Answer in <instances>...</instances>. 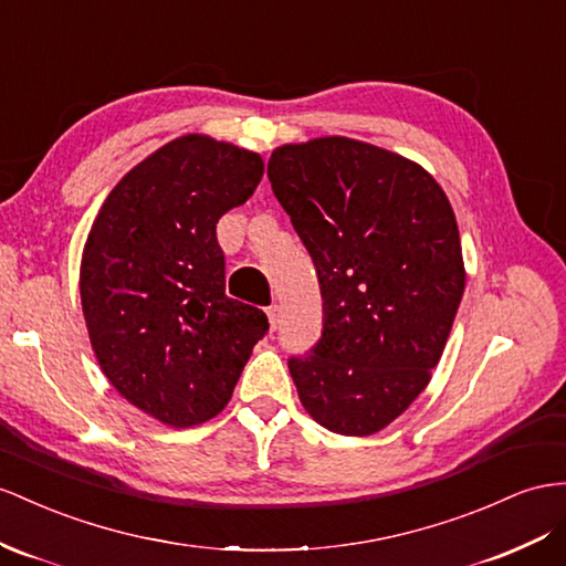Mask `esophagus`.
Instances as JSON below:
<instances>
[{
	"label": "esophagus",
	"mask_w": 566,
	"mask_h": 566,
	"mask_svg": "<svg viewBox=\"0 0 566 566\" xmlns=\"http://www.w3.org/2000/svg\"><path fill=\"white\" fill-rule=\"evenodd\" d=\"M280 317H282V306H277V303H274V306L268 308V321H270V327H272V329H277Z\"/></svg>",
	"instance_id": "34e87169"
}]
</instances>
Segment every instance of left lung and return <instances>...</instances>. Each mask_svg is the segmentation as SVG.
I'll return each mask as SVG.
<instances>
[{"instance_id": "left-lung-1", "label": "left lung", "mask_w": 566, "mask_h": 566, "mask_svg": "<svg viewBox=\"0 0 566 566\" xmlns=\"http://www.w3.org/2000/svg\"><path fill=\"white\" fill-rule=\"evenodd\" d=\"M268 177L315 265L323 332L289 358L323 428L373 434L430 382L463 294L452 206L407 157L332 136L272 153Z\"/></svg>"}]
</instances>
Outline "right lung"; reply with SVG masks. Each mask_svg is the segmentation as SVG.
Masks as SVG:
<instances>
[{
	"label": "right lung",
	"instance_id": "add662e5",
	"mask_svg": "<svg viewBox=\"0 0 566 566\" xmlns=\"http://www.w3.org/2000/svg\"><path fill=\"white\" fill-rule=\"evenodd\" d=\"M263 159L184 136L112 188L85 241L81 303L99 368L174 428L220 413L268 315L224 294L220 217L251 198Z\"/></svg>",
	"mask_w": 566,
	"mask_h": 566
}]
</instances>
